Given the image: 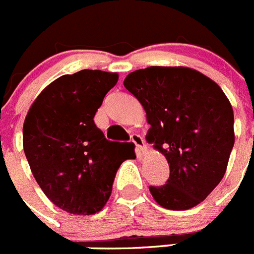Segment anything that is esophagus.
<instances>
[{
  "mask_svg": "<svg viewBox=\"0 0 254 254\" xmlns=\"http://www.w3.org/2000/svg\"><path fill=\"white\" fill-rule=\"evenodd\" d=\"M131 142H133L134 146H136L137 157H142L146 152V145L142 137L139 136V134H132Z\"/></svg>",
  "mask_w": 254,
  "mask_h": 254,
  "instance_id": "34e87169",
  "label": "esophagus"
}]
</instances>
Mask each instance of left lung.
Here are the masks:
<instances>
[{"mask_svg": "<svg viewBox=\"0 0 254 254\" xmlns=\"http://www.w3.org/2000/svg\"><path fill=\"white\" fill-rule=\"evenodd\" d=\"M123 85L142 104L146 139L170 167L164 186H150L155 201L188 210L215 189L234 145V115L222 88L188 66H148L129 73Z\"/></svg>", "mask_w": 254, "mask_h": 254, "instance_id": "1", "label": "left lung"}]
</instances>
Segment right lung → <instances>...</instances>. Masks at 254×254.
I'll use <instances>...</instances> for the list:
<instances>
[{"label": "right lung", "mask_w": 254, "mask_h": 254, "mask_svg": "<svg viewBox=\"0 0 254 254\" xmlns=\"http://www.w3.org/2000/svg\"><path fill=\"white\" fill-rule=\"evenodd\" d=\"M117 81V73L102 70L65 74L41 90L25 118L22 145L35 180L51 203L74 215L103 209L128 159L93 120Z\"/></svg>", "instance_id": "add662e5"}]
</instances>
